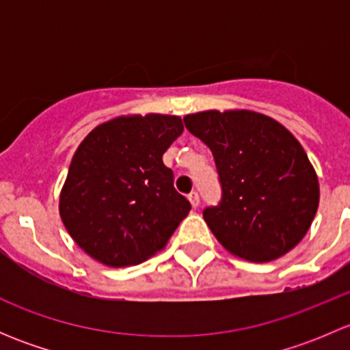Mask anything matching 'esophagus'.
<instances>
[{
  "label": "esophagus",
  "instance_id": "esophagus-1",
  "mask_svg": "<svg viewBox=\"0 0 350 350\" xmlns=\"http://www.w3.org/2000/svg\"><path fill=\"white\" fill-rule=\"evenodd\" d=\"M188 200H189V203H191V206L193 208H198L200 206V195H198V193H189L188 195Z\"/></svg>",
  "mask_w": 350,
  "mask_h": 350
}]
</instances>
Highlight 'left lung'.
<instances>
[{
	"label": "left lung",
	"mask_w": 350,
	"mask_h": 350,
	"mask_svg": "<svg viewBox=\"0 0 350 350\" xmlns=\"http://www.w3.org/2000/svg\"><path fill=\"white\" fill-rule=\"evenodd\" d=\"M185 125L210 147L220 176V204L203 211L217 241L250 262L298 245L319 210L320 186L295 135L250 109L191 113Z\"/></svg>",
	"instance_id": "1"
}]
</instances>
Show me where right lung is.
<instances>
[{
	"label": "right lung",
	"instance_id": "obj_1",
	"mask_svg": "<svg viewBox=\"0 0 350 350\" xmlns=\"http://www.w3.org/2000/svg\"><path fill=\"white\" fill-rule=\"evenodd\" d=\"M183 130L176 115H122L98 125L79 144L59 196V213L88 256L125 267L164 249L191 210L162 162Z\"/></svg>",
	"mask_w": 350,
	"mask_h": 350
}]
</instances>
